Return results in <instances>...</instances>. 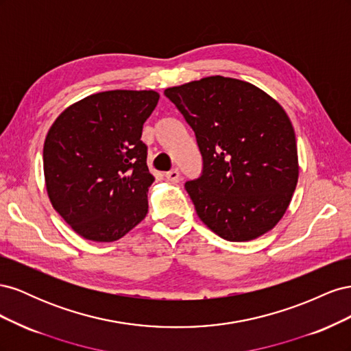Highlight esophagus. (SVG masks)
Here are the masks:
<instances>
[{
  "instance_id": "1",
  "label": "esophagus",
  "mask_w": 351,
  "mask_h": 351,
  "mask_svg": "<svg viewBox=\"0 0 351 351\" xmlns=\"http://www.w3.org/2000/svg\"><path fill=\"white\" fill-rule=\"evenodd\" d=\"M165 177H167L168 182H171V183H177L178 180H180V171H178L177 168H174V169H171V171H168V173L165 174Z\"/></svg>"
}]
</instances>
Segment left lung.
I'll return each instance as SVG.
<instances>
[{"label":"left lung","mask_w":351,"mask_h":351,"mask_svg":"<svg viewBox=\"0 0 351 351\" xmlns=\"http://www.w3.org/2000/svg\"><path fill=\"white\" fill-rule=\"evenodd\" d=\"M192 127L204 158L186 183L196 214L228 241L272 230L299 178L293 124L281 105L249 82L210 76L165 89Z\"/></svg>","instance_id":"1"}]
</instances>
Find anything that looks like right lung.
<instances>
[{"label":"right lung","instance_id":"obj_1","mask_svg":"<svg viewBox=\"0 0 351 351\" xmlns=\"http://www.w3.org/2000/svg\"><path fill=\"white\" fill-rule=\"evenodd\" d=\"M155 90H107L70 105L45 137L44 174L54 209L79 236L110 243L147 214L154 176L141 141Z\"/></svg>","mask_w":351,"mask_h":351}]
</instances>
